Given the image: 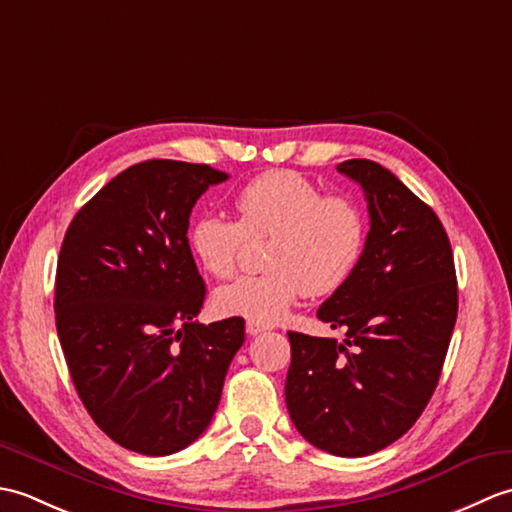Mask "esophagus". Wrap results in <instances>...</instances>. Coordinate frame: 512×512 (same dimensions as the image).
I'll use <instances>...</instances> for the list:
<instances>
[{"mask_svg": "<svg viewBox=\"0 0 512 512\" xmlns=\"http://www.w3.org/2000/svg\"><path fill=\"white\" fill-rule=\"evenodd\" d=\"M268 330V325L266 323H259V321H246V332L250 334V336H255V334H262V332H266Z\"/></svg>", "mask_w": 512, "mask_h": 512, "instance_id": "esophagus-1", "label": "esophagus"}]
</instances>
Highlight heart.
Returning a JSON list of instances; mask_svg holds the SVG:
<instances>
[{"label":"heart","instance_id":"heart-1","mask_svg":"<svg viewBox=\"0 0 512 512\" xmlns=\"http://www.w3.org/2000/svg\"><path fill=\"white\" fill-rule=\"evenodd\" d=\"M237 222L200 215L189 248L206 273H235L244 237L268 235L262 275L239 277L215 292L217 312L259 323L279 321L301 295L323 297L345 286L367 244V220L356 200L323 191L297 171H266L233 195Z\"/></svg>","mask_w":512,"mask_h":512}]
</instances>
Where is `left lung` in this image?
Returning a JSON list of instances; mask_svg holds the SVG:
<instances>
[{
	"label": "left lung",
	"instance_id": "obj_1",
	"mask_svg": "<svg viewBox=\"0 0 512 512\" xmlns=\"http://www.w3.org/2000/svg\"><path fill=\"white\" fill-rule=\"evenodd\" d=\"M336 169L365 193L367 244L354 275L317 312L345 330L343 343L288 332L286 405L314 447L361 458L405 436L436 391L458 319V281L431 206L374 160Z\"/></svg>",
	"mask_w": 512,
	"mask_h": 512
}]
</instances>
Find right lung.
Segmentation results:
<instances>
[{
  "instance_id": "obj_1",
  "label": "right lung",
  "mask_w": 512,
  "mask_h": 512,
  "mask_svg": "<svg viewBox=\"0 0 512 512\" xmlns=\"http://www.w3.org/2000/svg\"><path fill=\"white\" fill-rule=\"evenodd\" d=\"M228 176L209 165L145 160L118 173L74 215L54 284L72 383L121 447L171 455L209 427L244 319L195 321L206 286L189 248V215Z\"/></svg>"
}]
</instances>
